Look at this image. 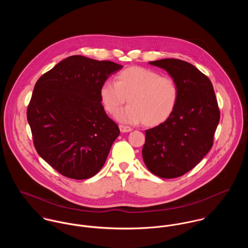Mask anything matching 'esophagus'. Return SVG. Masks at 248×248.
I'll use <instances>...</instances> for the list:
<instances>
[{"label": "esophagus", "instance_id": "1", "mask_svg": "<svg viewBox=\"0 0 248 248\" xmlns=\"http://www.w3.org/2000/svg\"><path fill=\"white\" fill-rule=\"evenodd\" d=\"M119 129H120L121 133H129V132L133 131V129L131 127L124 126V125H119Z\"/></svg>", "mask_w": 248, "mask_h": 248}]
</instances>
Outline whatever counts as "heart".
I'll list each match as a JSON object with an SVG mask.
<instances>
[{"label":"heart","instance_id":"obj_1","mask_svg":"<svg viewBox=\"0 0 248 248\" xmlns=\"http://www.w3.org/2000/svg\"><path fill=\"white\" fill-rule=\"evenodd\" d=\"M101 102L107 112L114 114L127 100L130 105L116 114L118 120L155 127L164 123L175 110L178 98L176 81L157 71L130 67L107 80L100 88Z\"/></svg>","mask_w":248,"mask_h":248}]
</instances>
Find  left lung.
<instances>
[{
  "mask_svg": "<svg viewBox=\"0 0 248 248\" xmlns=\"http://www.w3.org/2000/svg\"><path fill=\"white\" fill-rule=\"evenodd\" d=\"M149 63L165 70L176 81L178 98L168 120L145 131L143 160L157 177H180L212 148L219 121L217 101L210 79L192 64L169 58Z\"/></svg>",
  "mask_w": 248,
  "mask_h": 248,
  "instance_id": "1",
  "label": "left lung"
}]
</instances>
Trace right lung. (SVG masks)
Returning a JSON list of instances; mask_svg holds the SVG:
<instances>
[{"instance_id":"obj_1","label":"right lung","mask_w":248,"mask_h":248,"mask_svg":"<svg viewBox=\"0 0 248 248\" xmlns=\"http://www.w3.org/2000/svg\"><path fill=\"white\" fill-rule=\"evenodd\" d=\"M122 69L73 55L36 82L27 117L39 155L64 177L87 179L106 162L120 131L101 104L100 88Z\"/></svg>"}]
</instances>
